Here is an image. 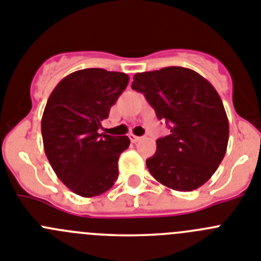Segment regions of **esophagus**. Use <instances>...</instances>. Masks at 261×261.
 Wrapping results in <instances>:
<instances>
[{"mask_svg": "<svg viewBox=\"0 0 261 261\" xmlns=\"http://www.w3.org/2000/svg\"><path fill=\"white\" fill-rule=\"evenodd\" d=\"M130 140L133 143H138V142H140V140H142V136H136V135H133V134H131Z\"/></svg>", "mask_w": 261, "mask_h": 261, "instance_id": "1", "label": "esophagus"}]
</instances>
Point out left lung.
I'll use <instances>...</instances> for the list:
<instances>
[{
    "label": "left lung",
    "mask_w": 261,
    "mask_h": 261,
    "mask_svg": "<svg viewBox=\"0 0 261 261\" xmlns=\"http://www.w3.org/2000/svg\"><path fill=\"white\" fill-rule=\"evenodd\" d=\"M131 88L143 93L170 134L157 139L147 160L152 177L175 191H192L210 179L226 153L229 121L215 87L191 69L164 67L134 75Z\"/></svg>",
    "instance_id": "left-lung-1"
}]
</instances>
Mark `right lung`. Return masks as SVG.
Listing matches in <instances>:
<instances>
[{
    "label": "right lung",
    "instance_id": "1",
    "mask_svg": "<svg viewBox=\"0 0 261 261\" xmlns=\"http://www.w3.org/2000/svg\"><path fill=\"white\" fill-rule=\"evenodd\" d=\"M127 83L125 72L79 70L65 76L46 101L44 151L61 182L83 198L104 194L118 178L119 154L130 139L98 130Z\"/></svg>",
    "mask_w": 261,
    "mask_h": 261
}]
</instances>
